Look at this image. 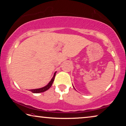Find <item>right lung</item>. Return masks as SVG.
I'll return each instance as SVG.
<instances>
[{"label": "right lung", "instance_id": "1", "mask_svg": "<svg viewBox=\"0 0 126 126\" xmlns=\"http://www.w3.org/2000/svg\"><path fill=\"white\" fill-rule=\"evenodd\" d=\"M56 72H55L54 74V76H53V78L51 79V80L50 81L49 83L47 85H46L45 87H42V88H38V89H30V91L31 92H32V93H34V94H37V93H41V92H44L45 91H47V89H49L51 87V86L52 85V84L53 81H54V78H55V76H56Z\"/></svg>", "mask_w": 126, "mask_h": 126}]
</instances>
